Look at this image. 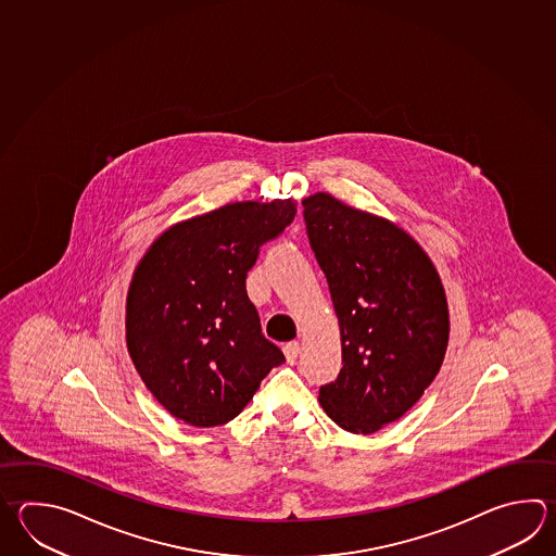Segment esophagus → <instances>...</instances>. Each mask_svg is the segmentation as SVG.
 <instances>
[{"instance_id": "1", "label": "esophagus", "mask_w": 556, "mask_h": 556, "mask_svg": "<svg viewBox=\"0 0 556 556\" xmlns=\"http://www.w3.org/2000/svg\"><path fill=\"white\" fill-rule=\"evenodd\" d=\"M299 351H301V346H299V342L293 340V342H287L283 346L285 358H287V363L295 364L296 356H299Z\"/></svg>"}]
</instances>
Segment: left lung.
<instances>
[{"mask_svg": "<svg viewBox=\"0 0 556 556\" xmlns=\"http://www.w3.org/2000/svg\"><path fill=\"white\" fill-rule=\"evenodd\" d=\"M308 245L329 283L342 368L318 400L342 430L372 433L418 402L443 363L447 301L406 231L329 193L303 202Z\"/></svg>", "mask_w": 556, "mask_h": 556, "instance_id": "left-lung-1", "label": "left lung"}]
</instances>
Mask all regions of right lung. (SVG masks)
Segmentation results:
<instances>
[{"instance_id": "obj_1", "label": "right lung", "mask_w": 556, "mask_h": 556, "mask_svg": "<svg viewBox=\"0 0 556 556\" xmlns=\"http://www.w3.org/2000/svg\"><path fill=\"white\" fill-rule=\"evenodd\" d=\"M293 200L238 202L170 227L138 263L126 342L138 375L172 416L222 426L285 363L261 334L245 279L263 243L295 219Z\"/></svg>"}]
</instances>
